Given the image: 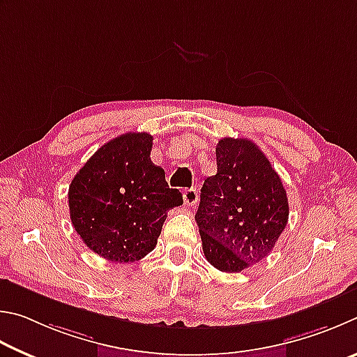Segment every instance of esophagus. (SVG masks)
<instances>
[{
  "label": "esophagus",
  "mask_w": 357,
  "mask_h": 357,
  "mask_svg": "<svg viewBox=\"0 0 357 357\" xmlns=\"http://www.w3.org/2000/svg\"><path fill=\"white\" fill-rule=\"evenodd\" d=\"M183 202H185V205H190V207H192V205L197 204V191H196V188H186L183 191Z\"/></svg>",
  "instance_id": "obj_1"
}]
</instances>
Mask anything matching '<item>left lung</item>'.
<instances>
[{
    "instance_id": "8db88e82",
    "label": "left lung",
    "mask_w": 357,
    "mask_h": 357,
    "mask_svg": "<svg viewBox=\"0 0 357 357\" xmlns=\"http://www.w3.org/2000/svg\"><path fill=\"white\" fill-rule=\"evenodd\" d=\"M216 162L196 221L205 259L220 271L240 273L276 246L289 221V199L265 153L246 137H222Z\"/></svg>"
}]
</instances>
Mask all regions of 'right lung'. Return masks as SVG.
Segmentation results:
<instances>
[{"label":"right lung","instance_id":"1","mask_svg":"<svg viewBox=\"0 0 357 357\" xmlns=\"http://www.w3.org/2000/svg\"><path fill=\"white\" fill-rule=\"evenodd\" d=\"M152 136L125 133L100 147L68 186L70 220L100 257L119 264L153 251L167 211L183 204L150 160Z\"/></svg>","mask_w":357,"mask_h":357}]
</instances>
